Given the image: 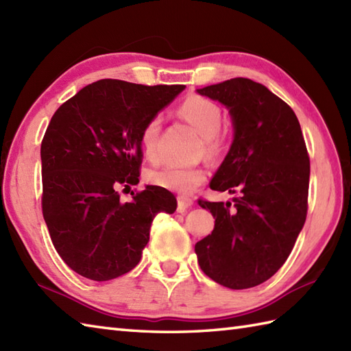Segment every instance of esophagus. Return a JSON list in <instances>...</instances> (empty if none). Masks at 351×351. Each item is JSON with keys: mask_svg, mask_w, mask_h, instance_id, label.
Masks as SVG:
<instances>
[{"mask_svg": "<svg viewBox=\"0 0 351 351\" xmlns=\"http://www.w3.org/2000/svg\"><path fill=\"white\" fill-rule=\"evenodd\" d=\"M191 205H193V199H190L187 196H180V197H178V211H180V213H184Z\"/></svg>", "mask_w": 351, "mask_h": 351, "instance_id": "1", "label": "esophagus"}]
</instances>
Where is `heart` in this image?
Here are the masks:
<instances>
[{"instance_id":"heart-1","label":"heart","mask_w":351,"mask_h":351,"mask_svg":"<svg viewBox=\"0 0 351 351\" xmlns=\"http://www.w3.org/2000/svg\"><path fill=\"white\" fill-rule=\"evenodd\" d=\"M180 114L190 125L195 126L202 136V149L206 155L217 156L226 145L225 134L220 131L223 111L217 102L200 95H191L180 106ZM162 121L160 116L147 119L140 130V145L149 161H160V134ZM206 169L204 166H175L167 164L161 169L149 170L147 182L156 187L170 190L180 195H190L200 184L206 181Z\"/></svg>"}]
</instances>
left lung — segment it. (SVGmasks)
Instances as JSON below:
<instances>
[{"label":"left lung","mask_w":351,"mask_h":351,"mask_svg":"<svg viewBox=\"0 0 351 351\" xmlns=\"http://www.w3.org/2000/svg\"><path fill=\"white\" fill-rule=\"evenodd\" d=\"M197 92L225 104L235 128L210 187L238 193L234 205L199 199L215 226L195 245L197 263L223 287H256L283 265L306 220V143L293 108L263 84L232 78Z\"/></svg>","instance_id":"8db88e82"}]
</instances>
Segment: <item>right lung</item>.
<instances>
[{
    "instance_id": "add662e5",
    "label": "right lung",
    "mask_w": 351,
    "mask_h": 351,
    "mask_svg": "<svg viewBox=\"0 0 351 351\" xmlns=\"http://www.w3.org/2000/svg\"><path fill=\"white\" fill-rule=\"evenodd\" d=\"M184 87L99 80L51 117L40 146L42 213L57 253L84 278L131 271L155 215L175 213L167 190L147 185L122 204L117 189L138 184L141 126Z\"/></svg>"
}]
</instances>
